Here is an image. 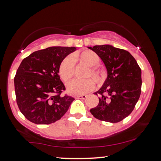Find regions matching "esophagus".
I'll return each mask as SVG.
<instances>
[{
    "instance_id": "34e87169",
    "label": "esophagus",
    "mask_w": 161,
    "mask_h": 161,
    "mask_svg": "<svg viewBox=\"0 0 161 161\" xmlns=\"http://www.w3.org/2000/svg\"><path fill=\"white\" fill-rule=\"evenodd\" d=\"M86 97H87L86 95H80V96L75 97V99H85Z\"/></svg>"
}]
</instances>
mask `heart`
I'll list each match as a JSON object with an SVG mask.
<instances>
[{
    "label": "heart",
    "instance_id": "obj_1",
    "mask_svg": "<svg viewBox=\"0 0 161 161\" xmlns=\"http://www.w3.org/2000/svg\"><path fill=\"white\" fill-rule=\"evenodd\" d=\"M75 60H79L92 67L87 73V77H91L98 84L103 82V77L101 71L94 66L99 63V57L92 50H84L75 54L72 57H67L59 65V72L60 77L64 81H68L73 77L75 70ZM95 84L91 78L85 80H74L67 84V88L69 93L73 95H82L92 91Z\"/></svg>",
    "mask_w": 161,
    "mask_h": 161
}]
</instances>
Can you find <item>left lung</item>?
<instances>
[{"label": "left lung", "mask_w": 161, "mask_h": 161, "mask_svg": "<svg viewBox=\"0 0 161 161\" xmlns=\"http://www.w3.org/2000/svg\"><path fill=\"white\" fill-rule=\"evenodd\" d=\"M102 59L107 78L99 91L97 107L91 108L95 118L117 123L132 112L141 92V69L129 52L109 45L89 47Z\"/></svg>", "instance_id": "obj_1"}]
</instances>
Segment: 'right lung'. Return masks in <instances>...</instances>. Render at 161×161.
Returning <instances> with one entry per match:
<instances>
[{
  "instance_id": "obj_1",
  "label": "right lung",
  "mask_w": 161,
  "mask_h": 161,
  "mask_svg": "<svg viewBox=\"0 0 161 161\" xmlns=\"http://www.w3.org/2000/svg\"><path fill=\"white\" fill-rule=\"evenodd\" d=\"M75 47H50L35 51L19 66L14 78L16 102L20 112L36 124L60 119L75 99L65 94L59 68Z\"/></svg>"
}]
</instances>
